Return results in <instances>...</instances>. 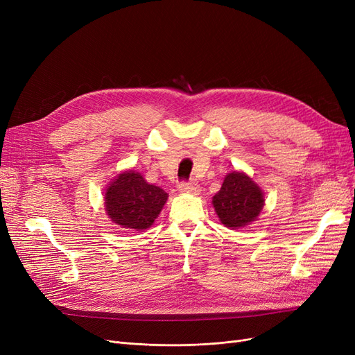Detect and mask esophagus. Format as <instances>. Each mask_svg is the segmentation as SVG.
<instances>
[{
  "label": "esophagus",
  "instance_id": "esophagus-1",
  "mask_svg": "<svg viewBox=\"0 0 355 355\" xmlns=\"http://www.w3.org/2000/svg\"><path fill=\"white\" fill-rule=\"evenodd\" d=\"M178 189L180 192H188V194H198L200 192V185L196 184V182H187V180H182Z\"/></svg>",
  "mask_w": 355,
  "mask_h": 355
}]
</instances>
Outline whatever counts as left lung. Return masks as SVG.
<instances>
[{
  "label": "left lung",
  "instance_id": "1",
  "mask_svg": "<svg viewBox=\"0 0 355 355\" xmlns=\"http://www.w3.org/2000/svg\"><path fill=\"white\" fill-rule=\"evenodd\" d=\"M263 201L261 188L249 176L232 171L225 178L220 191L213 197V207L223 225L240 228L257 218Z\"/></svg>",
  "mask_w": 355,
  "mask_h": 355
}]
</instances>
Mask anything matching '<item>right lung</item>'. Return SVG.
I'll list each match as a JSON object with an SVG mask.
<instances>
[{
	"instance_id": "add662e5",
	"label": "right lung",
	"mask_w": 355,
	"mask_h": 355,
	"mask_svg": "<svg viewBox=\"0 0 355 355\" xmlns=\"http://www.w3.org/2000/svg\"><path fill=\"white\" fill-rule=\"evenodd\" d=\"M167 201L166 192L149 185L135 171H124L106 189L105 206L108 216L121 228L146 230L151 227Z\"/></svg>"
}]
</instances>
